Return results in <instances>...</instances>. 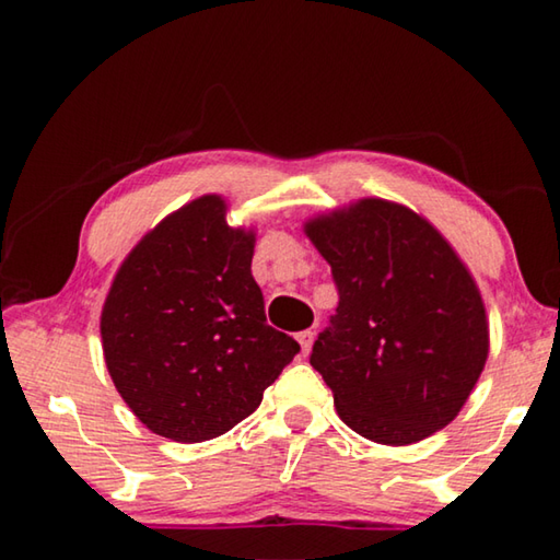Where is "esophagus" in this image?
<instances>
[{
  "mask_svg": "<svg viewBox=\"0 0 560 560\" xmlns=\"http://www.w3.org/2000/svg\"><path fill=\"white\" fill-rule=\"evenodd\" d=\"M314 338H316L314 330H301V334H296V340H299L303 355H308L311 346H314Z\"/></svg>",
  "mask_w": 560,
  "mask_h": 560,
  "instance_id": "34e87169",
  "label": "esophagus"
}]
</instances>
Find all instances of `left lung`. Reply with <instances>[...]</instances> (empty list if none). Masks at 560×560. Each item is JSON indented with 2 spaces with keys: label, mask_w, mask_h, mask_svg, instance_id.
Listing matches in <instances>:
<instances>
[{
  "label": "left lung",
  "mask_w": 560,
  "mask_h": 560,
  "mask_svg": "<svg viewBox=\"0 0 560 560\" xmlns=\"http://www.w3.org/2000/svg\"><path fill=\"white\" fill-rule=\"evenodd\" d=\"M306 234L338 289L311 365L340 420L397 447L447 428L489 355L485 301L450 242L375 197L316 217Z\"/></svg>",
  "instance_id": "8db88e82"
}]
</instances>
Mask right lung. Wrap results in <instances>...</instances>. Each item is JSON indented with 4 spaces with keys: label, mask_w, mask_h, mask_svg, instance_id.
<instances>
[{
    "label": "right lung",
    "mask_w": 560,
    "mask_h": 560,
    "mask_svg": "<svg viewBox=\"0 0 560 560\" xmlns=\"http://www.w3.org/2000/svg\"><path fill=\"white\" fill-rule=\"evenodd\" d=\"M254 232L205 195L138 242L103 303L113 385L148 430L175 442L220 438L257 410L299 353L271 328L252 277Z\"/></svg>",
    "instance_id": "obj_1"
}]
</instances>
